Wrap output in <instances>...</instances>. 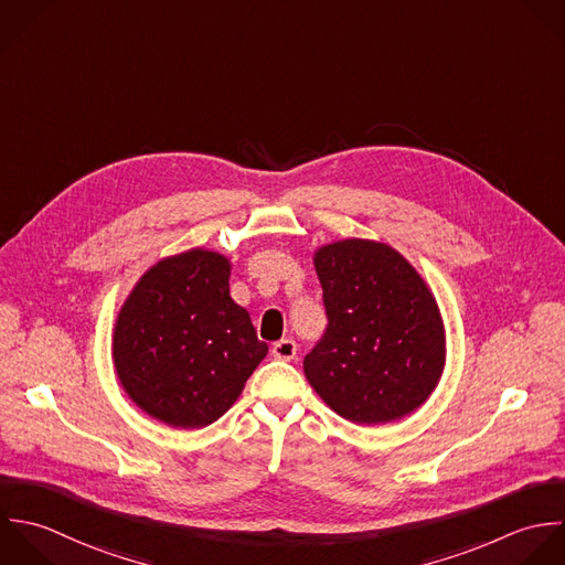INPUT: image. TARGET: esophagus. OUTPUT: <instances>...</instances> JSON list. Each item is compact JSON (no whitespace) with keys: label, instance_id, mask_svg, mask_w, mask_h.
<instances>
[{"label":"esophagus","instance_id":"1","mask_svg":"<svg viewBox=\"0 0 565 565\" xmlns=\"http://www.w3.org/2000/svg\"><path fill=\"white\" fill-rule=\"evenodd\" d=\"M273 356L279 361H292L297 356V343L292 339H281L273 345Z\"/></svg>","mask_w":565,"mask_h":565}]
</instances>
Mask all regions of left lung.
<instances>
[{
  "label": "left lung",
  "instance_id": "1",
  "mask_svg": "<svg viewBox=\"0 0 565 565\" xmlns=\"http://www.w3.org/2000/svg\"><path fill=\"white\" fill-rule=\"evenodd\" d=\"M328 328L303 359L323 403L356 425L416 412L445 370V326L436 297L392 246L341 239L315 253Z\"/></svg>",
  "mask_w": 565,
  "mask_h": 565
}]
</instances>
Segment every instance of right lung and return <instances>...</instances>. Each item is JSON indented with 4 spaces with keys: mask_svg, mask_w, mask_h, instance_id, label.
Listing matches in <instances>:
<instances>
[{
    "mask_svg": "<svg viewBox=\"0 0 565 565\" xmlns=\"http://www.w3.org/2000/svg\"><path fill=\"white\" fill-rule=\"evenodd\" d=\"M231 262L191 248L153 264L114 326V365L151 418L198 429L215 423L268 354L250 315L231 299Z\"/></svg>",
    "mask_w": 565,
    "mask_h": 565,
    "instance_id": "1",
    "label": "right lung"
}]
</instances>
